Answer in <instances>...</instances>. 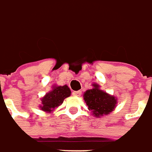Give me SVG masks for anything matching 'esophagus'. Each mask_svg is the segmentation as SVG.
<instances>
[{"label":"esophagus","instance_id":"1","mask_svg":"<svg viewBox=\"0 0 152 152\" xmlns=\"http://www.w3.org/2000/svg\"><path fill=\"white\" fill-rule=\"evenodd\" d=\"M73 95L75 96H80L82 94V91H73V93H72Z\"/></svg>","mask_w":152,"mask_h":152}]
</instances>
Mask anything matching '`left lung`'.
Returning <instances> with one entry per match:
<instances>
[{"label": "left lung", "mask_w": 152, "mask_h": 152, "mask_svg": "<svg viewBox=\"0 0 152 152\" xmlns=\"http://www.w3.org/2000/svg\"><path fill=\"white\" fill-rule=\"evenodd\" d=\"M94 88L86 91L83 95L88 109L96 117L109 115L115 107L117 102L115 96H110L99 88V85L93 84Z\"/></svg>", "instance_id": "8db88e82"}]
</instances>
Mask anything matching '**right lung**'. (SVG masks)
I'll return each mask as SVG.
<instances>
[{"mask_svg":"<svg viewBox=\"0 0 152 152\" xmlns=\"http://www.w3.org/2000/svg\"><path fill=\"white\" fill-rule=\"evenodd\" d=\"M70 94V89L68 88L67 85L56 87L42 99V105L40 108L43 111L50 112L55 107L62 104L64 99L69 96Z\"/></svg>","mask_w":152,"mask_h":152,"instance_id":"right-lung-1","label":"right lung"}]
</instances>
